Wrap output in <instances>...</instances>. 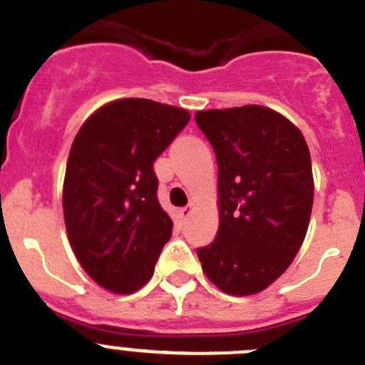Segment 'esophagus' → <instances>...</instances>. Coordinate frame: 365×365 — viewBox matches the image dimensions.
Masks as SVG:
<instances>
[{"label": "esophagus", "instance_id": "obj_1", "mask_svg": "<svg viewBox=\"0 0 365 365\" xmlns=\"http://www.w3.org/2000/svg\"><path fill=\"white\" fill-rule=\"evenodd\" d=\"M192 210H193V205H188V206H185V208H180V217H182V219H186V217L192 213Z\"/></svg>", "mask_w": 365, "mask_h": 365}]
</instances>
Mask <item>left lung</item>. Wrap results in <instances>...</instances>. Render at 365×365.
Masks as SVG:
<instances>
[{"label": "left lung", "mask_w": 365, "mask_h": 365, "mask_svg": "<svg viewBox=\"0 0 365 365\" xmlns=\"http://www.w3.org/2000/svg\"><path fill=\"white\" fill-rule=\"evenodd\" d=\"M195 121L219 168V230L197 255L224 293L255 295L286 272L306 237L315 188L309 148L266 106L205 110Z\"/></svg>", "instance_id": "8db88e82"}]
</instances>
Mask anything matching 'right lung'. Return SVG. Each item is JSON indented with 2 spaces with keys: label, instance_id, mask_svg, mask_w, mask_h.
Here are the masks:
<instances>
[{
  "label": "right lung",
  "instance_id": "obj_1",
  "mask_svg": "<svg viewBox=\"0 0 365 365\" xmlns=\"http://www.w3.org/2000/svg\"><path fill=\"white\" fill-rule=\"evenodd\" d=\"M188 121L185 108L117 99L73 139L63 182L66 235L83 269L108 292L128 295L145 286L172 237L153 163Z\"/></svg>",
  "mask_w": 365,
  "mask_h": 365
}]
</instances>
